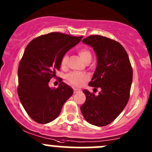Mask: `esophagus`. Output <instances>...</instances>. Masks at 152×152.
I'll use <instances>...</instances> for the list:
<instances>
[{
	"label": "esophagus",
	"mask_w": 152,
	"mask_h": 152,
	"mask_svg": "<svg viewBox=\"0 0 152 152\" xmlns=\"http://www.w3.org/2000/svg\"><path fill=\"white\" fill-rule=\"evenodd\" d=\"M79 92H80V90L78 88H73V93H79Z\"/></svg>",
	"instance_id": "1"
}]
</instances>
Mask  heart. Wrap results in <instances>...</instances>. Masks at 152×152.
Here are the masks:
<instances>
[{
    "label": "heart",
    "mask_w": 152,
    "mask_h": 152,
    "mask_svg": "<svg viewBox=\"0 0 152 152\" xmlns=\"http://www.w3.org/2000/svg\"><path fill=\"white\" fill-rule=\"evenodd\" d=\"M78 53H79L80 57L83 59L84 62H85L86 63H89L92 60V57H93L92 53L90 50V49H88L87 48L83 47L79 48L78 50ZM68 58V55L67 53H65V54L62 56L60 61V65L62 68H65L67 67ZM65 79H66V80L70 85L76 86V87H81L82 85H83L84 83H85L87 81L89 80L90 76H89L88 74L85 73L73 71L67 73L66 76H65Z\"/></svg>",
    "instance_id": "obj_1"
}]
</instances>
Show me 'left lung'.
Instances as JSON below:
<instances>
[{"mask_svg":"<svg viewBox=\"0 0 152 152\" xmlns=\"http://www.w3.org/2000/svg\"><path fill=\"white\" fill-rule=\"evenodd\" d=\"M83 42L93 47L97 56V67L89 85L100 87L102 91L95 96L84 90L86 101L81 111L87 122L104 126L112 123L128 103L132 67L126 51L117 41L100 35H90Z\"/></svg>","mask_w":152,"mask_h":152,"instance_id":"left-lung-1","label":"left lung"}]
</instances>
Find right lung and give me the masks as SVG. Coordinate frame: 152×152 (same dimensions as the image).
<instances>
[{
    "instance_id": "add662e5",
    "label": "right lung",
    "mask_w": 152,
    "mask_h": 152,
    "mask_svg": "<svg viewBox=\"0 0 152 152\" xmlns=\"http://www.w3.org/2000/svg\"><path fill=\"white\" fill-rule=\"evenodd\" d=\"M82 37L52 32L34 38L26 48L18 67V93L27 114L37 123L56 119L73 94V89L62 81L57 88H50L48 82L60 68L62 56Z\"/></svg>"
}]
</instances>
